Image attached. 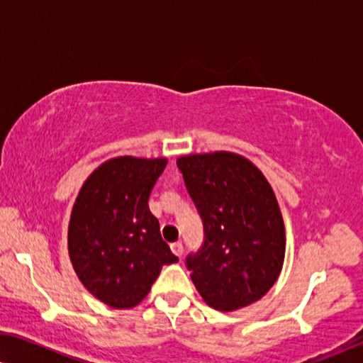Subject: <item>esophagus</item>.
I'll list each match as a JSON object with an SVG mask.
<instances>
[{
    "label": "esophagus",
    "instance_id": "esophagus-1",
    "mask_svg": "<svg viewBox=\"0 0 363 363\" xmlns=\"http://www.w3.org/2000/svg\"><path fill=\"white\" fill-rule=\"evenodd\" d=\"M171 250H172V253L176 255V257H182V253H184L182 243H179V242H176V243H171Z\"/></svg>",
    "mask_w": 363,
    "mask_h": 363
}]
</instances>
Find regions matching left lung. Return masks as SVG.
I'll list each match as a JSON object with an SVG mask.
<instances>
[{
    "mask_svg": "<svg viewBox=\"0 0 363 363\" xmlns=\"http://www.w3.org/2000/svg\"><path fill=\"white\" fill-rule=\"evenodd\" d=\"M177 167L203 222L202 248L186 262L199 294L225 313L262 299L281 273L286 250L267 177L228 151L181 156Z\"/></svg>",
    "mask_w": 363,
    "mask_h": 363,
    "instance_id": "left-lung-1",
    "label": "left lung"
}]
</instances>
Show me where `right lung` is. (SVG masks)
<instances>
[{
  "mask_svg": "<svg viewBox=\"0 0 363 363\" xmlns=\"http://www.w3.org/2000/svg\"><path fill=\"white\" fill-rule=\"evenodd\" d=\"M166 157H111L82 186L69 222V257L86 291L113 309L150 293L164 264L177 258L147 207Z\"/></svg>",
  "mask_w": 363,
  "mask_h": 363,
  "instance_id": "add662e5",
  "label": "right lung"
}]
</instances>
